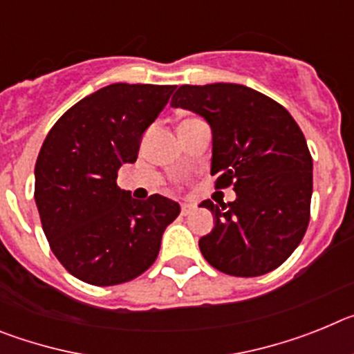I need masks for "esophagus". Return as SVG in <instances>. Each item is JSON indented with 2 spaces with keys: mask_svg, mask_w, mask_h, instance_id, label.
Instances as JSON below:
<instances>
[{
  "mask_svg": "<svg viewBox=\"0 0 354 354\" xmlns=\"http://www.w3.org/2000/svg\"><path fill=\"white\" fill-rule=\"evenodd\" d=\"M192 211H193V205L192 204H183V205H180V216L192 214Z\"/></svg>",
  "mask_w": 354,
  "mask_h": 354,
  "instance_id": "1",
  "label": "esophagus"
}]
</instances>
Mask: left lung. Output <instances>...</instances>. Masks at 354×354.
<instances>
[{"instance_id": "left-lung-1", "label": "left lung", "mask_w": 354, "mask_h": 354, "mask_svg": "<svg viewBox=\"0 0 354 354\" xmlns=\"http://www.w3.org/2000/svg\"><path fill=\"white\" fill-rule=\"evenodd\" d=\"M171 108L204 117L212 131L211 175L234 202L212 204L214 227L200 237L205 261L232 277H261L298 248L310 220L312 156L290 113L236 83L183 84Z\"/></svg>"}]
</instances>
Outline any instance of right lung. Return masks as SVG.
<instances>
[{
    "instance_id": "obj_1",
    "label": "right lung",
    "mask_w": 354,
    "mask_h": 354,
    "mask_svg": "<svg viewBox=\"0 0 354 354\" xmlns=\"http://www.w3.org/2000/svg\"><path fill=\"white\" fill-rule=\"evenodd\" d=\"M174 84L113 83L67 109L42 143L35 202L56 259L92 286H117L154 264L177 202H140L117 186L122 165L138 158L147 127L167 106Z\"/></svg>"
}]
</instances>
